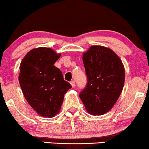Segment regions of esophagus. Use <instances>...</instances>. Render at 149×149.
I'll list each match as a JSON object with an SVG mask.
<instances>
[{
	"label": "esophagus",
	"mask_w": 149,
	"mask_h": 149,
	"mask_svg": "<svg viewBox=\"0 0 149 149\" xmlns=\"http://www.w3.org/2000/svg\"><path fill=\"white\" fill-rule=\"evenodd\" d=\"M70 85H72V87H75V82H74V81H70Z\"/></svg>",
	"instance_id": "esophagus-1"
}]
</instances>
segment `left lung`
Returning a JSON list of instances; mask_svg holds the SVG:
<instances>
[{
	"label": "left lung",
	"mask_w": 149,
	"mask_h": 149,
	"mask_svg": "<svg viewBox=\"0 0 149 149\" xmlns=\"http://www.w3.org/2000/svg\"><path fill=\"white\" fill-rule=\"evenodd\" d=\"M83 62L87 83L79 97L88 113L102 115L111 110L123 90L124 66L113 50L100 45L83 53Z\"/></svg>",
	"instance_id": "8db88e82"
}]
</instances>
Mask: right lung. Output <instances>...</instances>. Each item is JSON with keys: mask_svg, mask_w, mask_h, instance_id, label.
Returning <instances> with one entry per match:
<instances>
[{"mask_svg": "<svg viewBox=\"0 0 149 149\" xmlns=\"http://www.w3.org/2000/svg\"><path fill=\"white\" fill-rule=\"evenodd\" d=\"M60 56L51 48H35L27 53L19 66L18 79L24 97L44 117H54L59 113L64 94L72 87L54 65Z\"/></svg>", "mask_w": 149, "mask_h": 149, "instance_id": "add662e5", "label": "right lung"}]
</instances>
